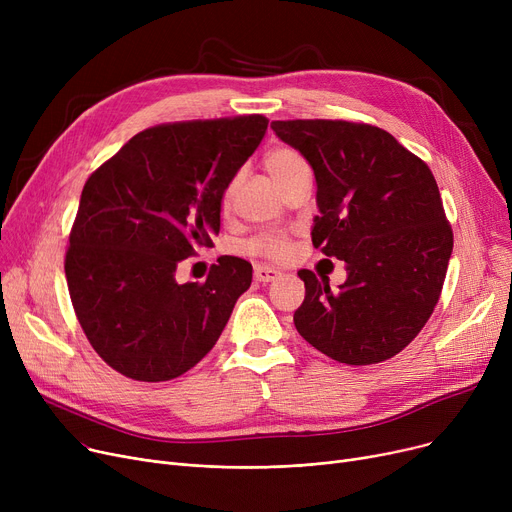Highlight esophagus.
<instances>
[{"instance_id": "esophagus-1", "label": "esophagus", "mask_w": 512, "mask_h": 512, "mask_svg": "<svg viewBox=\"0 0 512 512\" xmlns=\"http://www.w3.org/2000/svg\"><path fill=\"white\" fill-rule=\"evenodd\" d=\"M280 278V272L278 270H272V267H263V265H257L255 267V280L261 282V284H267V282H274Z\"/></svg>"}]
</instances>
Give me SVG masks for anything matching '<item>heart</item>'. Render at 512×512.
Here are the masks:
<instances>
[{
  "label": "heart",
  "mask_w": 512,
  "mask_h": 512,
  "mask_svg": "<svg viewBox=\"0 0 512 512\" xmlns=\"http://www.w3.org/2000/svg\"><path fill=\"white\" fill-rule=\"evenodd\" d=\"M265 168H267V172L272 174L276 184H282L288 176H292L294 172H299V170H305L309 166H307L305 157L299 151H294L290 147H278V149L267 153ZM249 249H251V253H257V255H263V257L282 259V257H286L290 245H288L286 236L272 234V236H263V238L253 240Z\"/></svg>",
  "instance_id": "obj_1"
}]
</instances>
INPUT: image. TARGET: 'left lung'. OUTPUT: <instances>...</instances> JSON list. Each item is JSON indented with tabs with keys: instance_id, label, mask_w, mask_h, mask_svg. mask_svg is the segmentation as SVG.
I'll list each match as a JSON object with an SVG mask.
<instances>
[{
	"instance_id": "1",
	"label": "left lung",
	"mask_w": 512,
	"mask_h": 512,
	"mask_svg": "<svg viewBox=\"0 0 512 512\" xmlns=\"http://www.w3.org/2000/svg\"><path fill=\"white\" fill-rule=\"evenodd\" d=\"M278 139L313 168L311 240L346 263L338 290L301 270L299 334L330 359H392L425 326L440 299L452 228L432 170L390 132L344 120H276Z\"/></svg>"
}]
</instances>
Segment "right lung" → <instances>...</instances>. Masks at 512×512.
<instances>
[{
  "instance_id": "1",
  "label": "right lung",
  "mask_w": 512,
  "mask_h": 512,
  "mask_svg": "<svg viewBox=\"0 0 512 512\" xmlns=\"http://www.w3.org/2000/svg\"><path fill=\"white\" fill-rule=\"evenodd\" d=\"M267 122L253 114L153 126L89 176L64 270L80 328L126 378L166 382L195 367L251 286L253 267L240 257H220L201 284H180L176 270L213 245L226 188Z\"/></svg>"
}]
</instances>
